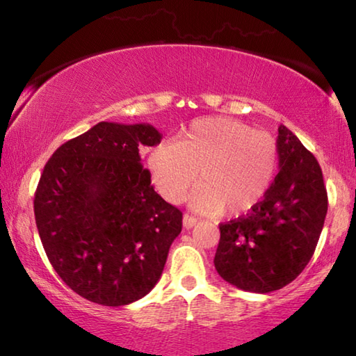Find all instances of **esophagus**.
Segmentation results:
<instances>
[{
  "mask_svg": "<svg viewBox=\"0 0 356 356\" xmlns=\"http://www.w3.org/2000/svg\"><path fill=\"white\" fill-rule=\"evenodd\" d=\"M197 222V218H195V216H191L188 213L184 215V226L185 227H193Z\"/></svg>",
  "mask_w": 356,
  "mask_h": 356,
  "instance_id": "34e87169",
  "label": "esophagus"
}]
</instances>
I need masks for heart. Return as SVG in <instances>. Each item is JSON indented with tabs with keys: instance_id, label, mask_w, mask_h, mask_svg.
Returning a JSON list of instances; mask_svg holds the SVG:
<instances>
[{
	"instance_id": "heart-1",
	"label": "heart",
	"mask_w": 356,
	"mask_h": 356,
	"mask_svg": "<svg viewBox=\"0 0 356 356\" xmlns=\"http://www.w3.org/2000/svg\"><path fill=\"white\" fill-rule=\"evenodd\" d=\"M147 170L166 201L184 200L200 171L191 206L204 213L240 215L262 200L272 184L278 147L265 131L226 118L193 122L176 141H161L147 154Z\"/></svg>"
}]
</instances>
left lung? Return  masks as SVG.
I'll list each match as a JSON object with an SVG mask.
<instances>
[{
    "label": "left lung",
    "instance_id": "8db88e82",
    "mask_svg": "<svg viewBox=\"0 0 356 356\" xmlns=\"http://www.w3.org/2000/svg\"><path fill=\"white\" fill-rule=\"evenodd\" d=\"M280 172L264 200L220 225L213 259L222 280L242 291L268 293L292 282L314 254L328 210L316 156L284 125L276 140Z\"/></svg>",
    "mask_w": 356,
    "mask_h": 356
}]
</instances>
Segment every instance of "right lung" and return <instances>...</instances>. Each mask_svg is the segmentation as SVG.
<instances>
[{"label":"right lung","mask_w":356,"mask_h":356,"mask_svg":"<svg viewBox=\"0 0 356 356\" xmlns=\"http://www.w3.org/2000/svg\"><path fill=\"white\" fill-rule=\"evenodd\" d=\"M149 124L99 122L50 156L34 195L47 257L92 303L124 306L159 282L182 212L150 184L140 149L156 146Z\"/></svg>","instance_id":"add662e5"}]
</instances>
